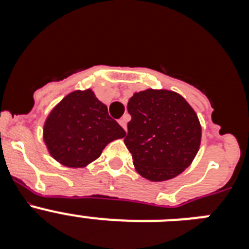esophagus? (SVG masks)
I'll return each mask as SVG.
<instances>
[{"label": "esophagus", "mask_w": 249, "mask_h": 249, "mask_svg": "<svg viewBox=\"0 0 249 249\" xmlns=\"http://www.w3.org/2000/svg\"><path fill=\"white\" fill-rule=\"evenodd\" d=\"M118 123H120L121 126H122V128L126 131V128H127V117H122L120 121H118Z\"/></svg>", "instance_id": "esophagus-1"}]
</instances>
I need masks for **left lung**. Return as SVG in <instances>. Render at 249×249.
<instances>
[{"label": "left lung", "instance_id": "obj_1", "mask_svg": "<svg viewBox=\"0 0 249 249\" xmlns=\"http://www.w3.org/2000/svg\"><path fill=\"white\" fill-rule=\"evenodd\" d=\"M131 121L124 144L137 172L149 181H167L183 172L197 155L201 124L179 94L146 89L127 106Z\"/></svg>", "mask_w": 249, "mask_h": 249}]
</instances>
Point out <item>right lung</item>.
<instances>
[{
    "label": "right lung",
    "instance_id": "obj_1",
    "mask_svg": "<svg viewBox=\"0 0 249 249\" xmlns=\"http://www.w3.org/2000/svg\"><path fill=\"white\" fill-rule=\"evenodd\" d=\"M126 132L91 89L74 91L51 112L43 128L51 156L63 166L80 168L98 158L111 141Z\"/></svg>",
    "mask_w": 249,
    "mask_h": 249
}]
</instances>
